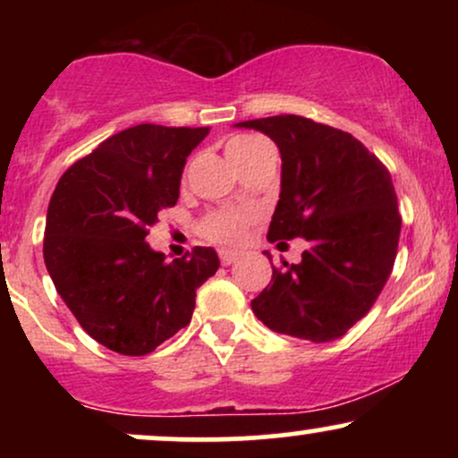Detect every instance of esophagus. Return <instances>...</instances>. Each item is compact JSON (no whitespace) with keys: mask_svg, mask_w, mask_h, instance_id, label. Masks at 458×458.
Returning a JSON list of instances; mask_svg holds the SVG:
<instances>
[{"mask_svg":"<svg viewBox=\"0 0 458 458\" xmlns=\"http://www.w3.org/2000/svg\"><path fill=\"white\" fill-rule=\"evenodd\" d=\"M219 260H222L224 267L233 265L236 260V251H230V250H219Z\"/></svg>","mask_w":458,"mask_h":458,"instance_id":"34e87169","label":"esophagus"}]
</instances>
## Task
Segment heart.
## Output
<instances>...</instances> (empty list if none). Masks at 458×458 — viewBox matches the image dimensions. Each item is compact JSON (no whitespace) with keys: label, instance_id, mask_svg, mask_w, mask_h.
<instances>
[{"label":"heart","instance_id":"obj_1","mask_svg":"<svg viewBox=\"0 0 458 458\" xmlns=\"http://www.w3.org/2000/svg\"><path fill=\"white\" fill-rule=\"evenodd\" d=\"M260 141L262 140L254 138V135H234V138L225 144V152H228L230 161H234L236 157L245 155L247 150L259 146ZM250 222L251 213L241 211V208H222V211H215L204 217L202 234L207 236L208 241H215V243L236 245L243 239L245 228Z\"/></svg>","mask_w":458,"mask_h":458}]
</instances>
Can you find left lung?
Wrapping results in <instances>:
<instances>
[{
    "instance_id": "obj_1",
    "label": "left lung",
    "mask_w": 458,
    "mask_h": 458,
    "mask_svg": "<svg viewBox=\"0 0 458 458\" xmlns=\"http://www.w3.org/2000/svg\"><path fill=\"white\" fill-rule=\"evenodd\" d=\"M236 127L269 135L282 155L280 202L267 239L308 241L299 265L273 267L251 310L277 334L340 338L370 312L394 269L403 219L390 172L351 133L303 115Z\"/></svg>"
}]
</instances>
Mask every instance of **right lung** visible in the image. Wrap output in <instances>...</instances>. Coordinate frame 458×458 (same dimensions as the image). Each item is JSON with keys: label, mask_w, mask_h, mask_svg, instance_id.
Segmentation results:
<instances>
[{"label": "right lung", "mask_w": 458, "mask_h": 458, "mask_svg": "<svg viewBox=\"0 0 458 458\" xmlns=\"http://www.w3.org/2000/svg\"><path fill=\"white\" fill-rule=\"evenodd\" d=\"M208 127L138 124L72 163L57 181L43 254L57 295L88 335L120 355H148L187 327L196 291L219 269L213 247L165 260L146 243L178 199L185 161Z\"/></svg>", "instance_id": "obj_1"}]
</instances>
